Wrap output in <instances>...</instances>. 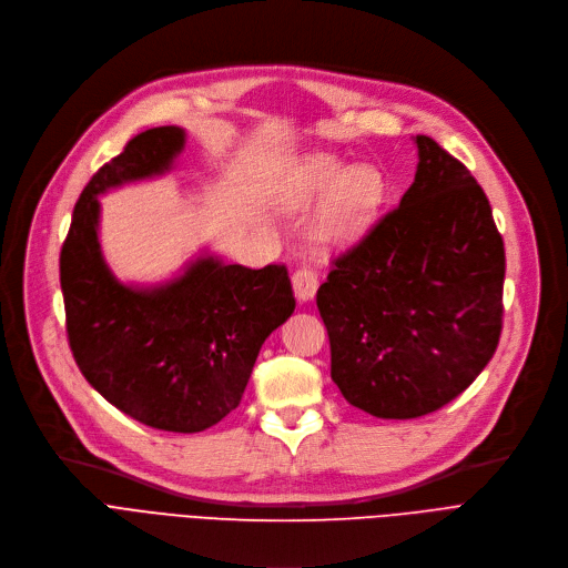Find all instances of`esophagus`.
Returning <instances> with one entry per match:
<instances>
[{
  "mask_svg": "<svg viewBox=\"0 0 568 568\" xmlns=\"http://www.w3.org/2000/svg\"><path fill=\"white\" fill-rule=\"evenodd\" d=\"M293 293H295V298H298L301 303H307V301H312L314 295H316V288H318V277H316V273L312 267H298L293 273Z\"/></svg>",
  "mask_w": 568,
  "mask_h": 568,
  "instance_id": "34e87169",
  "label": "esophagus"
}]
</instances>
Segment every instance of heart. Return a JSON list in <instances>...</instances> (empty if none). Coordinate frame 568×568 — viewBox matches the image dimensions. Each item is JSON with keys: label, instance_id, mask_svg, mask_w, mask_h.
<instances>
[{"label": "heart", "instance_id": "1", "mask_svg": "<svg viewBox=\"0 0 568 568\" xmlns=\"http://www.w3.org/2000/svg\"><path fill=\"white\" fill-rule=\"evenodd\" d=\"M386 192V178L376 166H346L333 156L310 154L284 173L277 203L298 212L326 201L314 222V240L323 250H344L372 229Z\"/></svg>", "mask_w": 568, "mask_h": 568}]
</instances>
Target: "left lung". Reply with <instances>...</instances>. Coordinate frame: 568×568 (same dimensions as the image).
<instances>
[{
    "label": "left lung",
    "instance_id": "1",
    "mask_svg": "<svg viewBox=\"0 0 568 568\" xmlns=\"http://www.w3.org/2000/svg\"><path fill=\"white\" fill-rule=\"evenodd\" d=\"M399 205L335 258L316 307L331 376L348 404L407 420L442 409L490 363L501 335L504 240L488 196L455 156L414 139Z\"/></svg>",
    "mask_w": 568,
    "mask_h": 568
}]
</instances>
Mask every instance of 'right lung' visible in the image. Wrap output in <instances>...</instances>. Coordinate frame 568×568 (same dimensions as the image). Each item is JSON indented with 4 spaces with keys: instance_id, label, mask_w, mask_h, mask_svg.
<instances>
[{
    "instance_id": "add662e5",
    "label": "right lung",
    "mask_w": 568,
    "mask_h": 568,
    "mask_svg": "<svg viewBox=\"0 0 568 568\" xmlns=\"http://www.w3.org/2000/svg\"><path fill=\"white\" fill-rule=\"evenodd\" d=\"M180 126L131 139L80 194L60 254L67 333L90 386L122 414L166 432H203L231 414L265 337L293 314L284 265L252 270L203 252L154 286L120 282L99 242V196L164 175L184 150Z\"/></svg>"
}]
</instances>
